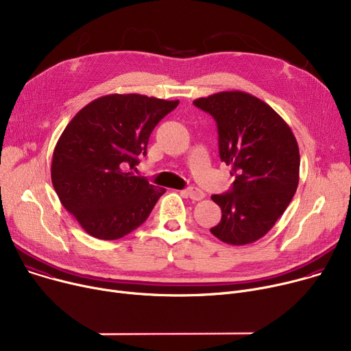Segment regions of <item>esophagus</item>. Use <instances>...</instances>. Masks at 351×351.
Segmentation results:
<instances>
[{"instance_id": "1", "label": "esophagus", "mask_w": 351, "mask_h": 351, "mask_svg": "<svg viewBox=\"0 0 351 351\" xmlns=\"http://www.w3.org/2000/svg\"><path fill=\"white\" fill-rule=\"evenodd\" d=\"M185 194H186L188 197H190L193 201H201V199L205 197L204 191H201L199 188H197V186L186 188V190H185Z\"/></svg>"}]
</instances>
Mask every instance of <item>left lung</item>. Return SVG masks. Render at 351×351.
<instances>
[{
    "instance_id": "obj_1",
    "label": "left lung",
    "mask_w": 351,
    "mask_h": 351,
    "mask_svg": "<svg viewBox=\"0 0 351 351\" xmlns=\"http://www.w3.org/2000/svg\"><path fill=\"white\" fill-rule=\"evenodd\" d=\"M218 128L219 157L232 167L230 190L212 195L222 209L210 233L232 246L263 237L289 205L300 182V149L287 122L264 101L243 91L198 98Z\"/></svg>"
}]
</instances>
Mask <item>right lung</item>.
Returning a JSON list of instances; mask_svg holds the SVG:
<instances>
[{"label": "right lung", "mask_w": 351, "mask_h": 351, "mask_svg": "<svg viewBox=\"0 0 351 351\" xmlns=\"http://www.w3.org/2000/svg\"><path fill=\"white\" fill-rule=\"evenodd\" d=\"M180 101L110 94L86 105L53 152L51 182L62 205L91 236L117 240L139 228L165 188L134 176L150 133Z\"/></svg>", "instance_id": "1"}]
</instances>
